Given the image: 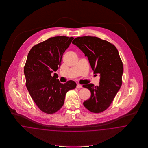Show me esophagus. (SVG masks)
I'll return each mask as SVG.
<instances>
[{"label": "esophagus", "mask_w": 148, "mask_h": 148, "mask_svg": "<svg viewBox=\"0 0 148 148\" xmlns=\"http://www.w3.org/2000/svg\"><path fill=\"white\" fill-rule=\"evenodd\" d=\"M76 88H82V86L79 85V84H77L76 86Z\"/></svg>", "instance_id": "obj_1"}]
</instances>
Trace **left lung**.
Instances as JSON below:
<instances>
[{"label":"left lung","instance_id":"8db88e82","mask_svg":"<svg viewBox=\"0 0 148 148\" xmlns=\"http://www.w3.org/2000/svg\"><path fill=\"white\" fill-rule=\"evenodd\" d=\"M72 43L88 58L94 74L100 76L98 86H82L91 93L84 105L90 112H103L112 103L122 84L123 65L118 51L114 45L96 37H77Z\"/></svg>","mask_w":148,"mask_h":148}]
</instances>
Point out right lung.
Segmentation results:
<instances>
[{
	"label": "right lung",
	"mask_w": 148,
	"mask_h": 148,
	"mask_svg": "<svg viewBox=\"0 0 148 148\" xmlns=\"http://www.w3.org/2000/svg\"><path fill=\"white\" fill-rule=\"evenodd\" d=\"M73 37L56 36L34 46L27 55L24 73L26 86L34 102L42 111L53 114L64 103L68 90L74 89V81L61 83L56 72L61 66L62 57Z\"/></svg>",
	"instance_id": "obj_1"
}]
</instances>
